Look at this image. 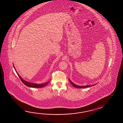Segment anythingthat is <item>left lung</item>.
Masks as SVG:
<instances>
[{
  "mask_svg": "<svg viewBox=\"0 0 123 123\" xmlns=\"http://www.w3.org/2000/svg\"><path fill=\"white\" fill-rule=\"evenodd\" d=\"M69 81L70 82L71 84L73 86H74L76 88H86V87H88L90 86H94L95 85H96V84H93L92 85H86V86H78V85H77L75 84H74L73 82H72L71 80H70L69 79Z\"/></svg>",
  "mask_w": 123,
  "mask_h": 123,
  "instance_id": "left-lung-1",
  "label": "left lung"
}]
</instances>
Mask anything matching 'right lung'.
<instances>
[{
	"mask_svg": "<svg viewBox=\"0 0 123 123\" xmlns=\"http://www.w3.org/2000/svg\"><path fill=\"white\" fill-rule=\"evenodd\" d=\"M13 67L14 68V69L16 71V73H17L18 75V76L20 78V79H21V81L22 82V83H23L25 85L27 86H29V87H35V88H41V87H44L45 86H46V85H47L48 84H49V81L48 82H47L45 83L44 84H35V83H31V82H29L28 81H25V80H23V79L22 78V77H21V76H20L19 75L18 73V72H17V70L15 68V67L14 66V65H13Z\"/></svg>",
	"mask_w": 123,
	"mask_h": 123,
	"instance_id": "obj_1",
	"label": "right lung"
}]
</instances>
